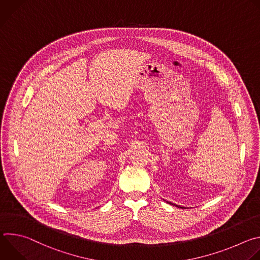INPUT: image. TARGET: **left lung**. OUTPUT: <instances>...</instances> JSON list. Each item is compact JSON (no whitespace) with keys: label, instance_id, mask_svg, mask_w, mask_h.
<instances>
[{"label":"left lung","instance_id":"1","mask_svg":"<svg viewBox=\"0 0 260 260\" xmlns=\"http://www.w3.org/2000/svg\"><path fill=\"white\" fill-rule=\"evenodd\" d=\"M168 203H169V204H170V205H172V206H176V207H178V208H182V209H183V208H185V207H181V206H177V205H176V204H173V203H171V202H168Z\"/></svg>","mask_w":260,"mask_h":260}]
</instances>
